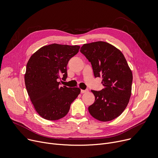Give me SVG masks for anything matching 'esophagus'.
<instances>
[{"instance_id":"1","label":"esophagus","mask_w":158,"mask_h":158,"mask_svg":"<svg viewBox=\"0 0 158 158\" xmlns=\"http://www.w3.org/2000/svg\"><path fill=\"white\" fill-rule=\"evenodd\" d=\"M88 92V89H85V90H83V89H81V93H87Z\"/></svg>"}]
</instances>
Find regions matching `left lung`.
Segmentation results:
<instances>
[{"mask_svg":"<svg viewBox=\"0 0 158 158\" xmlns=\"http://www.w3.org/2000/svg\"><path fill=\"white\" fill-rule=\"evenodd\" d=\"M80 52L91 62L95 77H102L104 88L91 90L95 101L88 107L94 118L108 122L119 117L131 96L132 73L123 53L105 41L82 45Z\"/></svg>","mask_w":158,"mask_h":158,"instance_id":"1","label":"left lung"}]
</instances>
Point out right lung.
Returning a JSON list of instances; mask_svg holds the SVG:
<instances>
[{
  "label": "right lung",
  "mask_w": 158,
  "mask_h": 158,
  "mask_svg": "<svg viewBox=\"0 0 158 158\" xmlns=\"http://www.w3.org/2000/svg\"><path fill=\"white\" fill-rule=\"evenodd\" d=\"M79 46L53 44L33 53L26 65L24 81L26 90L37 113L45 119L64 117L78 96V88L60 86V76L67 77V65L76 55Z\"/></svg>",
  "instance_id": "add662e5"
}]
</instances>
